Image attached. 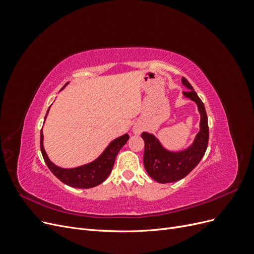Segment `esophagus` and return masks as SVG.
I'll return each mask as SVG.
<instances>
[{"instance_id": "34e87169", "label": "esophagus", "mask_w": 254, "mask_h": 254, "mask_svg": "<svg viewBox=\"0 0 254 254\" xmlns=\"http://www.w3.org/2000/svg\"><path fill=\"white\" fill-rule=\"evenodd\" d=\"M132 132H133L134 134H140V132H141V127L134 126L133 129H132Z\"/></svg>"}]
</instances>
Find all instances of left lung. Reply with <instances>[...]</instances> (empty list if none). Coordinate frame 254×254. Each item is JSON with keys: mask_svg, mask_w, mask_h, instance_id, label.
Masks as SVG:
<instances>
[{"mask_svg": "<svg viewBox=\"0 0 254 254\" xmlns=\"http://www.w3.org/2000/svg\"><path fill=\"white\" fill-rule=\"evenodd\" d=\"M182 83L189 89V91L183 92V95L197 104L201 118L200 130L194 143L186 150L174 152L166 150L153 134L143 132L141 135L145 143L143 156L145 170L153 180L160 183H170L183 179L200 162L209 143V125L204 105L190 83L184 77H182Z\"/></svg>", "mask_w": 254, "mask_h": 254, "instance_id": "1", "label": "left lung"}]
</instances>
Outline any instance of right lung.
<instances>
[{
	"label": "right lung",
	"mask_w": 254,
	"mask_h": 254,
	"mask_svg": "<svg viewBox=\"0 0 254 254\" xmlns=\"http://www.w3.org/2000/svg\"><path fill=\"white\" fill-rule=\"evenodd\" d=\"M49 110L47 114L49 113ZM45 119H47V115H45L44 121ZM128 139V134H124L118 137V139L113 140L108 145V147H107L102 155L95 161H93V162L75 168H61L51 162L43 147L42 130L40 133V148L43 159L48 167L50 168V171L55 175L61 182H64L66 186L72 188L90 189L98 186V184H101L108 178V176L110 175L113 168L115 158H117L119 151L121 150L123 146L126 144Z\"/></svg>",
	"instance_id": "add662e5"
}]
</instances>
